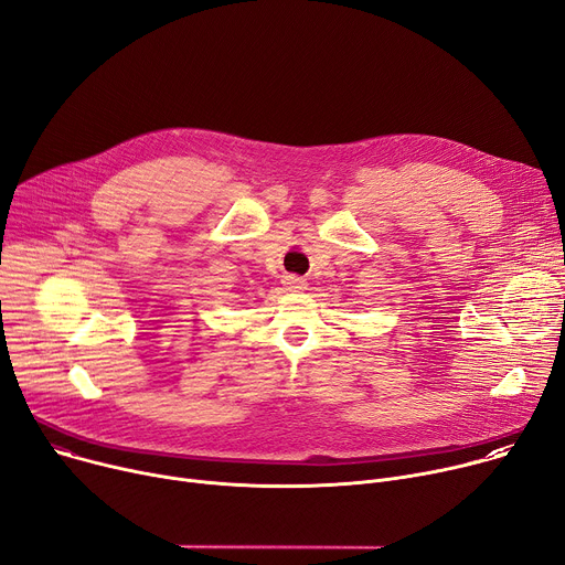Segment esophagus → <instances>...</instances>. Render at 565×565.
Returning <instances> with one entry per match:
<instances>
[{
	"label": "esophagus",
	"instance_id": "obj_1",
	"mask_svg": "<svg viewBox=\"0 0 565 565\" xmlns=\"http://www.w3.org/2000/svg\"><path fill=\"white\" fill-rule=\"evenodd\" d=\"M284 286H286L288 290H303V288H306V281H303V279H299V277L288 275V277L284 279Z\"/></svg>",
	"mask_w": 565,
	"mask_h": 565
}]
</instances>
